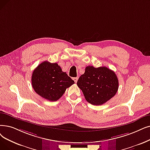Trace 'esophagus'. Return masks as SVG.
<instances>
[{"instance_id":"34e87169","label":"esophagus","mask_w":150,"mask_h":150,"mask_svg":"<svg viewBox=\"0 0 150 150\" xmlns=\"http://www.w3.org/2000/svg\"><path fill=\"white\" fill-rule=\"evenodd\" d=\"M78 79H79V77H75V78H74V79H73V80H74V81H75V83L77 82Z\"/></svg>"}]
</instances>
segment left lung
I'll list each match as a JSON object with an SVG mask.
<instances>
[{"label":"left lung","instance_id":"1","mask_svg":"<svg viewBox=\"0 0 150 150\" xmlns=\"http://www.w3.org/2000/svg\"><path fill=\"white\" fill-rule=\"evenodd\" d=\"M85 99L94 105L105 103L116 94L119 82L114 71L106 67L87 66L77 81Z\"/></svg>","mask_w":150,"mask_h":150}]
</instances>
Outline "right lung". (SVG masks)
Masks as SVG:
<instances>
[{
  "mask_svg": "<svg viewBox=\"0 0 150 150\" xmlns=\"http://www.w3.org/2000/svg\"><path fill=\"white\" fill-rule=\"evenodd\" d=\"M35 93L50 101L60 99L66 89L74 84L57 63L44 61L34 70L31 79Z\"/></svg>",
  "mask_w": 150,
  "mask_h": 150,
  "instance_id": "1",
  "label": "right lung"
}]
</instances>
